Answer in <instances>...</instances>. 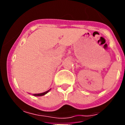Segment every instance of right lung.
<instances>
[{
    "instance_id": "right-lung-1",
    "label": "right lung",
    "mask_w": 125,
    "mask_h": 125,
    "mask_svg": "<svg viewBox=\"0 0 125 125\" xmlns=\"http://www.w3.org/2000/svg\"><path fill=\"white\" fill-rule=\"evenodd\" d=\"M50 90H51V89H49V90H47V91H45V92H44V93H42L34 94H33V95H34V96H44V95H45V94H47V93L49 92V91H50Z\"/></svg>"
}]
</instances>
